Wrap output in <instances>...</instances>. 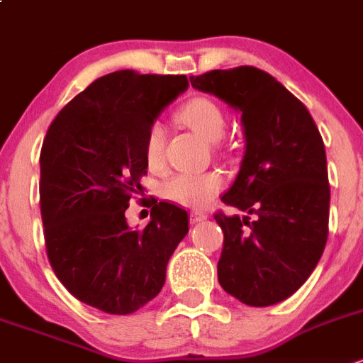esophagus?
<instances>
[{"label": "esophagus", "instance_id": "obj_1", "mask_svg": "<svg viewBox=\"0 0 363 363\" xmlns=\"http://www.w3.org/2000/svg\"><path fill=\"white\" fill-rule=\"evenodd\" d=\"M207 219V214L205 212H199V211H192L191 212V221L192 223H201Z\"/></svg>", "mask_w": 363, "mask_h": 363}]
</instances>
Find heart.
I'll return each instance as SVG.
<instances>
[{
	"mask_svg": "<svg viewBox=\"0 0 363 363\" xmlns=\"http://www.w3.org/2000/svg\"><path fill=\"white\" fill-rule=\"evenodd\" d=\"M176 118L207 140L216 142L225 131V113L221 106L208 97H192L179 106ZM144 160L152 172L165 167V128L152 122L145 129ZM221 176L218 172H179L164 184V198L185 208H205L218 196L221 189Z\"/></svg>",
	"mask_w": 363,
	"mask_h": 363,
	"instance_id": "1",
	"label": "heart"
}]
</instances>
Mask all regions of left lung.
<instances>
[{"mask_svg":"<svg viewBox=\"0 0 363 363\" xmlns=\"http://www.w3.org/2000/svg\"><path fill=\"white\" fill-rule=\"evenodd\" d=\"M192 88L241 111L247 151L216 212L223 250L218 279L242 304H277L308 281L328 241L325 149L308 108L270 73L238 66L191 77Z\"/></svg>","mask_w":363,"mask_h":363,"instance_id":"obj_1","label":"left lung"}]
</instances>
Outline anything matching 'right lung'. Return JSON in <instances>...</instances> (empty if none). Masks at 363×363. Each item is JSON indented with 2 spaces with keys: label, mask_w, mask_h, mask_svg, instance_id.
I'll return each instance as SVG.
<instances>
[{
  "label": "right lung",
  "mask_w": 363,
  "mask_h": 363,
  "mask_svg": "<svg viewBox=\"0 0 363 363\" xmlns=\"http://www.w3.org/2000/svg\"><path fill=\"white\" fill-rule=\"evenodd\" d=\"M189 86L185 75L121 69L73 97L46 131L39 203L46 255L66 290L109 315H129L156 297L187 211L160 201L145 228L125 208L142 194L145 129ZM158 201V199H156Z\"/></svg>",
  "instance_id": "right-lung-1"
}]
</instances>
